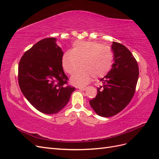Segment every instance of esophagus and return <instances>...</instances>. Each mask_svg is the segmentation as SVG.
I'll return each mask as SVG.
<instances>
[{"instance_id":"1","label":"esophagus","mask_w":159,"mask_h":159,"mask_svg":"<svg viewBox=\"0 0 159 159\" xmlns=\"http://www.w3.org/2000/svg\"><path fill=\"white\" fill-rule=\"evenodd\" d=\"M79 89H80V90H81V91H85L87 88H80Z\"/></svg>"}]
</instances>
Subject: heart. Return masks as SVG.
I'll list each match as a JSON object with an SVG mask.
<instances>
[{
    "instance_id": "b5f03b06",
    "label": "heart",
    "mask_w": 159,
    "mask_h": 159,
    "mask_svg": "<svg viewBox=\"0 0 159 159\" xmlns=\"http://www.w3.org/2000/svg\"><path fill=\"white\" fill-rule=\"evenodd\" d=\"M113 55L111 48L95 42L75 41L71 50L66 51L61 58V64L69 74H73L71 83L75 86H84L92 79L103 78L111 69Z\"/></svg>"
}]
</instances>
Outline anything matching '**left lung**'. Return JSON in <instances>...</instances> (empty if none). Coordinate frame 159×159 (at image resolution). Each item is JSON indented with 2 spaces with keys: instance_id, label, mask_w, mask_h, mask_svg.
Listing matches in <instances>:
<instances>
[{
  "instance_id": "left-lung-1",
  "label": "left lung",
  "mask_w": 159,
  "mask_h": 159,
  "mask_svg": "<svg viewBox=\"0 0 159 159\" xmlns=\"http://www.w3.org/2000/svg\"><path fill=\"white\" fill-rule=\"evenodd\" d=\"M114 56L112 68L98 88L90 106L99 116L108 117L119 113L131 102L139 78V67L132 53L119 43L113 42Z\"/></svg>"
}]
</instances>
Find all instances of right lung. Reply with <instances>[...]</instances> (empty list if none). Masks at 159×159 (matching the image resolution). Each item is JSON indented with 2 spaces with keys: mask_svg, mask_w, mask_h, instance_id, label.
Masks as SVG:
<instances>
[{
  "mask_svg": "<svg viewBox=\"0 0 159 159\" xmlns=\"http://www.w3.org/2000/svg\"><path fill=\"white\" fill-rule=\"evenodd\" d=\"M56 38L41 40L19 62L18 84L29 103L45 114L58 113L68 103L75 88L66 86L68 78L61 64L64 52Z\"/></svg>",
  "mask_w": 159,
  "mask_h": 159,
  "instance_id": "right-lung-1",
  "label": "right lung"
}]
</instances>
